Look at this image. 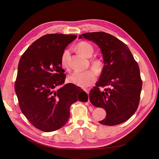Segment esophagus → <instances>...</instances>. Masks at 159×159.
I'll return each instance as SVG.
<instances>
[{
	"label": "esophagus",
	"mask_w": 159,
	"mask_h": 159,
	"mask_svg": "<svg viewBox=\"0 0 159 159\" xmlns=\"http://www.w3.org/2000/svg\"><path fill=\"white\" fill-rule=\"evenodd\" d=\"M84 91H85L86 93L89 94V91H90V89H84Z\"/></svg>",
	"instance_id": "obj_1"
}]
</instances>
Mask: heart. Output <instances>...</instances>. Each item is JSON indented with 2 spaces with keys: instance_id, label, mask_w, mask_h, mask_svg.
<instances>
[{
  "instance_id": "heart-1",
  "label": "heart",
  "mask_w": 159,
  "mask_h": 159,
  "mask_svg": "<svg viewBox=\"0 0 159 159\" xmlns=\"http://www.w3.org/2000/svg\"><path fill=\"white\" fill-rule=\"evenodd\" d=\"M78 51L84 56L90 57L94 52L93 46L86 42H80L77 46ZM70 56L68 49H65L61 56V65L63 68H68V60ZM91 66L98 72H101L104 67L103 61L99 59H94L91 61ZM68 81L81 88H86L91 86L96 80V74L93 70H88L82 72H74L69 75Z\"/></svg>"
}]
</instances>
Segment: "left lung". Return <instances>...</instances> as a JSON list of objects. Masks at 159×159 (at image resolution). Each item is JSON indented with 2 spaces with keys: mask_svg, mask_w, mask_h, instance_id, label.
Here are the masks:
<instances>
[{
  "mask_svg": "<svg viewBox=\"0 0 159 159\" xmlns=\"http://www.w3.org/2000/svg\"><path fill=\"white\" fill-rule=\"evenodd\" d=\"M98 46L103 54L104 67L96 86L89 93L90 102L103 108L106 125L121 124L132 117L139 103L142 80L139 68L127 46L115 37L97 32L80 35ZM99 87H107L100 91Z\"/></svg>",
  "mask_w": 159,
  "mask_h": 159,
  "instance_id": "left-lung-1",
  "label": "left lung"
}]
</instances>
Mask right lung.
Instances as JSON below:
<instances>
[{"label": "right lung", "instance_id": "obj_1", "mask_svg": "<svg viewBox=\"0 0 159 159\" xmlns=\"http://www.w3.org/2000/svg\"><path fill=\"white\" fill-rule=\"evenodd\" d=\"M75 35H43L28 47L18 67L15 92L19 107L30 122L44 132L62 127L70 117V107L77 101L86 102L88 94L73 84L65 82L61 56Z\"/></svg>", "mask_w": 159, "mask_h": 159}]
</instances>
